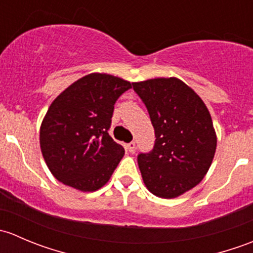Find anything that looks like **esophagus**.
I'll list each match as a JSON object with an SVG mask.
<instances>
[{
    "instance_id": "obj_1",
    "label": "esophagus",
    "mask_w": 253,
    "mask_h": 253,
    "mask_svg": "<svg viewBox=\"0 0 253 253\" xmlns=\"http://www.w3.org/2000/svg\"><path fill=\"white\" fill-rule=\"evenodd\" d=\"M126 149L128 150L129 153H133L136 150V143L131 142V143H127L126 144Z\"/></svg>"
}]
</instances>
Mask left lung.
I'll return each mask as SVG.
<instances>
[{
	"label": "left lung",
	"instance_id": "left-lung-1",
	"mask_svg": "<svg viewBox=\"0 0 253 253\" xmlns=\"http://www.w3.org/2000/svg\"><path fill=\"white\" fill-rule=\"evenodd\" d=\"M147 108L154 147L139 153V170L153 195L175 198L202 181L216 148L211 114L202 99L177 78L132 83Z\"/></svg>",
	"mask_w": 253,
	"mask_h": 253
}]
</instances>
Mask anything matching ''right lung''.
Listing matches in <instances>:
<instances>
[{
    "label": "right lung",
    "instance_id": "obj_1",
    "mask_svg": "<svg viewBox=\"0 0 253 253\" xmlns=\"http://www.w3.org/2000/svg\"><path fill=\"white\" fill-rule=\"evenodd\" d=\"M131 83L91 73L63 90L44 117L40 147L51 174L79 191L103 187L125 154L109 134L114 105Z\"/></svg>",
    "mask_w": 253,
    "mask_h": 253
}]
</instances>
